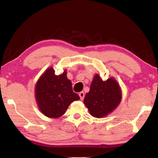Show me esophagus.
<instances>
[{"instance_id":"esophagus-1","label":"esophagus","mask_w":158,"mask_h":158,"mask_svg":"<svg viewBox=\"0 0 158 158\" xmlns=\"http://www.w3.org/2000/svg\"><path fill=\"white\" fill-rule=\"evenodd\" d=\"M79 96L80 98V99L82 100V99H84V98H85V93H84L83 91L79 93Z\"/></svg>"}]
</instances>
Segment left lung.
<instances>
[{
    "instance_id": "1",
    "label": "left lung",
    "mask_w": 158,
    "mask_h": 158,
    "mask_svg": "<svg viewBox=\"0 0 158 158\" xmlns=\"http://www.w3.org/2000/svg\"><path fill=\"white\" fill-rule=\"evenodd\" d=\"M121 99V87L113 77L104 81L99 74H95L84 104L93 117L103 118L117 108Z\"/></svg>"
}]
</instances>
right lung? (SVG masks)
<instances>
[{"label":"right lung","instance_id":"add662e5","mask_svg":"<svg viewBox=\"0 0 158 158\" xmlns=\"http://www.w3.org/2000/svg\"><path fill=\"white\" fill-rule=\"evenodd\" d=\"M35 97L40 110L52 118L63 116L73 101L80 99L79 95L73 91L72 84L67 78L66 70L60 75H56L52 67L38 79Z\"/></svg>","mask_w":158,"mask_h":158}]
</instances>
